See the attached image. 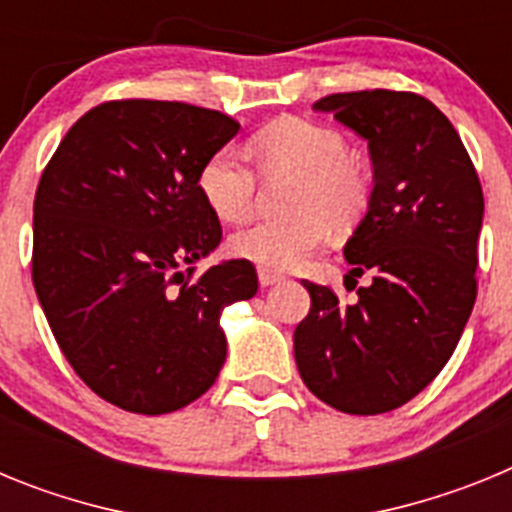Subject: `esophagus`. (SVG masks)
Segmentation results:
<instances>
[{
	"label": "esophagus",
	"mask_w": 512,
	"mask_h": 512,
	"mask_svg": "<svg viewBox=\"0 0 512 512\" xmlns=\"http://www.w3.org/2000/svg\"><path fill=\"white\" fill-rule=\"evenodd\" d=\"M282 279H284V274H279V271L264 269V266H259V282H261V287H271V284L282 282Z\"/></svg>",
	"instance_id": "34e87169"
}]
</instances>
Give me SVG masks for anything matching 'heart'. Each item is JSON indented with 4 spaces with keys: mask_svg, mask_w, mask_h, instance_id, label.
Here are the masks:
<instances>
[{
    "mask_svg": "<svg viewBox=\"0 0 512 512\" xmlns=\"http://www.w3.org/2000/svg\"><path fill=\"white\" fill-rule=\"evenodd\" d=\"M259 169L266 176H295L289 210L282 220H259L235 233L233 251L264 269H292L310 259L328 238V223L348 228L364 215L372 194V176L361 158L348 153L336 128L282 117L253 138ZM197 187L207 207L225 223H243L256 207L259 174L233 146L205 158Z\"/></svg>",
    "mask_w": 512,
    "mask_h": 512,
    "instance_id": "b5f03b06",
    "label": "heart"
}]
</instances>
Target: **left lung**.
<instances>
[{"label":"left lung","instance_id":"obj_1","mask_svg":"<svg viewBox=\"0 0 512 512\" xmlns=\"http://www.w3.org/2000/svg\"><path fill=\"white\" fill-rule=\"evenodd\" d=\"M315 110L369 143L374 192L343 253L348 279L372 282L343 305L305 279L310 312L295 328V361L330 408L390 413L438 377L464 333L477 300L482 184L449 117L420 94H328Z\"/></svg>","mask_w":512,"mask_h":512}]
</instances>
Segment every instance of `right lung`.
Wrapping results in <instances>:
<instances>
[{
  "mask_svg": "<svg viewBox=\"0 0 512 512\" xmlns=\"http://www.w3.org/2000/svg\"><path fill=\"white\" fill-rule=\"evenodd\" d=\"M238 128L187 102L112 99L71 125L40 174L35 292L81 382L128 413L205 395L228 351L220 315L259 289L246 259L182 271L223 238L197 174Z\"/></svg>",
  "mask_w": 512,
  "mask_h": 512,
  "instance_id": "add662e5",
  "label": "right lung"
}]
</instances>
